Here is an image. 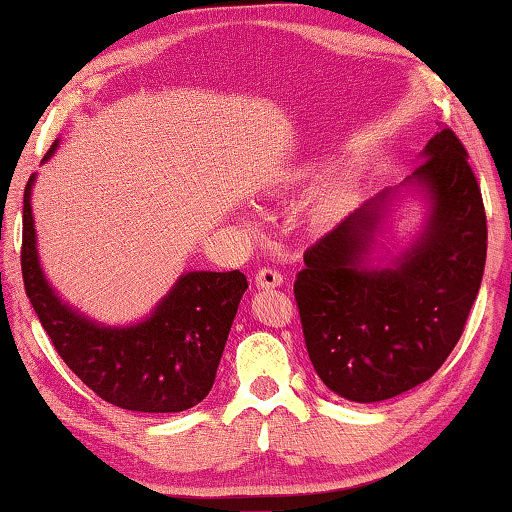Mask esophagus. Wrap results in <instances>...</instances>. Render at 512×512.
Listing matches in <instances>:
<instances>
[{
  "mask_svg": "<svg viewBox=\"0 0 512 512\" xmlns=\"http://www.w3.org/2000/svg\"><path fill=\"white\" fill-rule=\"evenodd\" d=\"M255 284L259 289H273V287H280L282 284V273L275 271L271 266H264L259 268L257 275H255Z\"/></svg>",
  "mask_w": 512,
  "mask_h": 512,
  "instance_id": "34e87169",
  "label": "esophagus"
}]
</instances>
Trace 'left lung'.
<instances>
[{"label":"left lung","mask_w":512,"mask_h":512,"mask_svg":"<svg viewBox=\"0 0 512 512\" xmlns=\"http://www.w3.org/2000/svg\"><path fill=\"white\" fill-rule=\"evenodd\" d=\"M422 158L404 183L427 192L429 219L393 266L361 264L395 194L386 189L307 250L293 284L309 359L345 400H391L433 377L481 287L488 223L465 146L443 128Z\"/></svg>","instance_id":"8db88e82"}]
</instances>
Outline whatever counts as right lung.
<instances>
[{
	"label": "right lung",
	"mask_w": 512,
	"mask_h": 512,
	"mask_svg": "<svg viewBox=\"0 0 512 512\" xmlns=\"http://www.w3.org/2000/svg\"><path fill=\"white\" fill-rule=\"evenodd\" d=\"M33 180L36 176L24 189L22 277L60 359L101 400L119 409L180 413L203 402L212 391L232 320L248 289L246 275L185 273L142 323L97 325L65 305L42 273L31 214Z\"/></svg>",
	"instance_id": "right-lung-1"
}]
</instances>
